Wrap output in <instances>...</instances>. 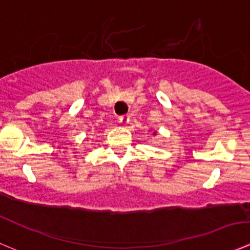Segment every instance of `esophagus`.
<instances>
[{
  "mask_svg": "<svg viewBox=\"0 0 250 250\" xmlns=\"http://www.w3.org/2000/svg\"><path fill=\"white\" fill-rule=\"evenodd\" d=\"M119 122L122 123L123 125H127L128 122H130V117H128L127 114L120 115V117H119Z\"/></svg>",
  "mask_w": 250,
  "mask_h": 250,
  "instance_id": "1",
  "label": "esophagus"
}]
</instances>
